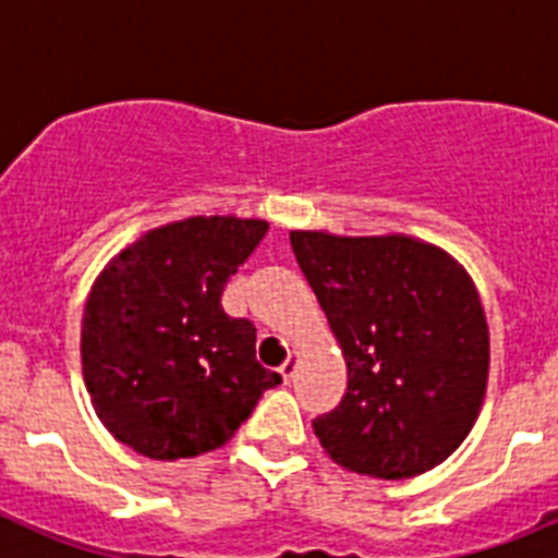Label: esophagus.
<instances>
[{
    "instance_id": "1",
    "label": "esophagus",
    "mask_w": 558,
    "mask_h": 558,
    "mask_svg": "<svg viewBox=\"0 0 558 558\" xmlns=\"http://www.w3.org/2000/svg\"><path fill=\"white\" fill-rule=\"evenodd\" d=\"M295 368H299V354H295V352H290V357L284 360L282 366H279V374H282V379H284V383H290V379H293Z\"/></svg>"
}]
</instances>
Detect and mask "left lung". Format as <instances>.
<instances>
[{
    "instance_id": "left-lung-1",
    "label": "left lung",
    "mask_w": 558,
    "mask_h": 558,
    "mask_svg": "<svg viewBox=\"0 0 558 558\" xmlns=\"http://www.w3.org/2000/svg\"><path fill=\"white\" fill-rule=\"evenodd\" d=\"M290 245L347 360V393L313 422L324 452L383 481L447 461L489 379V327L466 268L408 234L295 229Z\"/></svg>"
}]
</instances>
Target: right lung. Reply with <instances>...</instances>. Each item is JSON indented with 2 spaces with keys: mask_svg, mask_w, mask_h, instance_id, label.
Segmentation results:
<instances>
[{
  "mask_svg": "<svg viewBox=\"0 0 558 558\" xmlns=\"http://www.w3.org/2000/svg\"><path fill=\"white\" fill-rule=\"evenodd\" d=\"M268 223L198 215L145 231L92 284L81 324L86 391L117 441L153 461L218 450L282 377L256 329L220 307Z\"/></svg>",
  "mask_w": 558,
  "mask_h": 558,
  "instance_id": "add662e5",
  "label": "right lung"
}]
</instances>
